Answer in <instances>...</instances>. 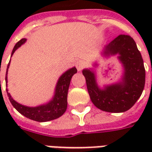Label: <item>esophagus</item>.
<instances>
[{
	"instance_id": "1",
	"label": "esophagus",
	"mask_w": 152,
	"mask_h": 152,
	"mask_svg": "<svg viewBox=\"0 0 152 152\" xmlns=\"http://www.w3.org/2000/svg\"><path fill=\"white\" fill-rule=\"evenodd\" d=\"M76 66L78 71H81V70L86 66V63H85V62H84L83 60H79V61L76 62Z\"/></svg>"
}]
</instances>
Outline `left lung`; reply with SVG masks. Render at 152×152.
Instances as JSON below:
<instances>
[{
	"instance_id": "1",
	"label": "left lung",
	"mask_w": 152,
	"mask_h": 152,
	"mask_svg": "<svg viewBox=\"0 0 152 152\" xmlns=\"http://www.w3.org/2000/svg\"><path fill=\"white\" fill-rule=\"evenodd\" d=\"M115 54H119L118 58L124 66L121 82L100 89L93 71L85 69L82 73L94 106L103 112L119 113L130 109L140 98L145 86L146 72L141 53L129 36L120 35L106 45L103 55Z\"/></svg>"
}]
</instances>
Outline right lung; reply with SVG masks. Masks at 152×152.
Instances as JSON below:
<instances>
[{
  "instance_id": "right-lung-1",
  "label": "right lung",
  "mask_w": 152,
  "mask_h": 152,
  "mask_svg": "<svg viewBox=\"0 0 152 152\" xmlns=\"http://www.w3.org/2000/svg\"><path fill=\"white\" fill-rule=\"evenodd\" d=\"M25 41H26V39L23 38L17 42L13 49L11 56L18 47H20L23 44L25 43ZM10 63V61L8 63L7 69H6V76H5L6 83H7V72H8ZM76 72H77V70L76 67H72L68 71H66V72L63 73L58 80L53 98L50 102L44 105L38 106L35 107H29L19 104L12 99L10 93L8 92V89H6L7 95L13 107L19 113L23 115L27 118H29L35 121H38V122H46V121L55 120L57 118L60 117L61 115H63V113L66 112V107H67V92L69 89L70 82H71V79L72 76Z\"/></svg>"
}]
</instances>
